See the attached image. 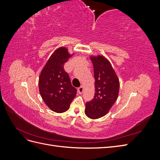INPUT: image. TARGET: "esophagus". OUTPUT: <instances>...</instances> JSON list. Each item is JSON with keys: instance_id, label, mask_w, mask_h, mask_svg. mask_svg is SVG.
Wrapping results in <instances>:
<instances>
[{"instance_id": "obj_1", "label": "esophagus", "mask_w": 160, "mask_h": 160, "mask_svg": "<svg viewBox=\"0 0 160 160\" xmlns=\"http://www.w3.org/2000/svg\"><path fill=\"white\" fill-rule=\"evenodd\" d=\"M83 86H81L80 88H78V93L79 94H81L82 93H83Z\"/></svg>"}]
</instances>
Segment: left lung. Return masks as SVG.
<instances>
[{
  "mask_svg": "<svg viewBox=\"0 0 160 160\" xmlns=\"http://www.w3.org/2000/svg\"><path fill=\"white\" fill-rule=\"evenodd\" d=\"M93 65L95 93L94 98L86 103L85 113L95 119L108 113L118 99L119 81L109 61L103 56L91 57Z\"/></svg>",
  "mask_w": 160,
  "mask_h": 160,
  "instance_id": "8db88e82",
  "label": "left lung"
}]
</instances>
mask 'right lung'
Masks as SVG:
<instances>
[{
  "label": "right lung",
  "mask_w": 160,
  "mask_h": 160,
  "mask_svg": "<svg viewBox=\"0 0 160 160\" xmlns=\"http://www.w3.org/2000/svg\"><path fill=\"white\" fill-rule=\"evenodd\" d=\"M65 47L52 53L42 69L38 79V88L45 104L56 113L65 112L77 94L64 64L71 57Z\"/></svg>",
  "instance_id": "right-lung-1"
}]
</instances>
